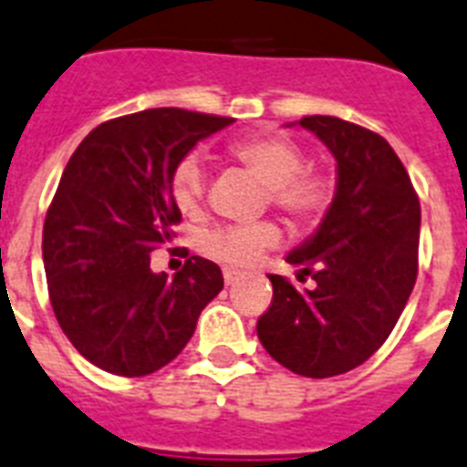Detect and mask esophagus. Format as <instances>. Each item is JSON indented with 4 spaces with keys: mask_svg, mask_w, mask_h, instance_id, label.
<instances>
[{
    "mask_svg": "<svg viewBox=\"0 0 467 467\" xmlns=\"http://www.w3.org/2000/svg\"><path fill=\"white\" fill-rule=\"evenodd\" d=\"M241 277H244L241 270H234V267H226V270H223V283L226 285H236Z\"/></svg>",
    "mask_w": 467,
    "mask_h": 467,
    "instance_id": "esophagus-1",
    "label": "esophagus"
}]
</instances>
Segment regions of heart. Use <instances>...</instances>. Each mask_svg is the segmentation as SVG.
I'll list each match as a JSON object with an SVG mask.
<instances>
[{"label": "heart", "instance_id": "obj_1", "mask_svg": "<svg viewBox=\"0 0 467 467\" xmlns=\"http://www.w3.org/2000/svg\"><path fill=\"white\" fill-rule=\"evenodd\" d=\"M229 158L265 184L270 207L297 226H312L334 200V182L319 170L306 168L299 143L283 133H258L229 146ZM170 197L180 214L200 216L204 209V168L197 155H184L170 175ZM280 244L273 222L222 226L202 236V253L234 267H251L265 251Z\"/></svg>", "mask_w": 467, "mask_h": 467}]
</instances>
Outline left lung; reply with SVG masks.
I'll return each instance as SVG.
<instances>
[{
    "mask_svg": "<svg viewBox=\"0 0 467 467\" xmlns=\"http://www.w3.org/2000/svg\"><path fill=\"white\" fill-rule=\"evenodd\" d=\"M336 158V194L312 238L287 255L312 275L297 290L270 275L273 302L258 338L287 370L334 378L365 363L392 334L419 267L421 207L411 180L380 133L336 117H305Z\"/></svg>",
    "mask_w": 467,
    "mask_h": 467,
    "instance_id": "8db88e82",
    "label": "left lung"
}]
</instances>
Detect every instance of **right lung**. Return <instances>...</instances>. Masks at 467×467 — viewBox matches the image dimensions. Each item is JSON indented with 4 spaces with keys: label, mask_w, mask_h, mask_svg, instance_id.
I'll return each instance as SVG.
<instances>
[{
    "label": "right lung",
    "mask_w": 467,
    "mask_h": 467,
    "mask_svg": "<svg viewBox=\"0 0 467 467\" xmlns=\"http://www.w3.org/2000/svg\"><path fill=\"white\" fill-rule=\"evenodd\" d=\"M234 119L146 109L104 121L67 161L43 223V265L56 319L97 368L124 378L161 370L192 338L223 275L200 255L172 277L150 253L180 223L170 175L197 140Z\"/></svg>",
    "instance_id": "1"
}]
</instances>
